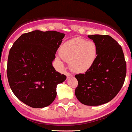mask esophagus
<instances>
[{"label": "esophagus", "instance_id": "obj_1", "mask_svg": "<svg viewBox=\"0 0 132 132\" xmlns=\"http://www.w3.org/2000/svg\"><path fill=\"white\" fill-rule=\"evenodd\" d=\"M65 75L67 76V78H71V77H72V75L70 74V73H69V72H65Z\"/></svg>", "mask_w": 132, "mask_h": 132}]
</instances>
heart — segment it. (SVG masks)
<instances>
[{"label": "heart", "mask_w": 132, "mask_h": 132, "mask_svg": "<svg viewBox=\"0 0 132 132\" xmlns=\"http://www.w3.org/2000/svg\"><path fill=\"white\" fill-rule=\"evenodd\" d=\"M59 60L69 63L73 72L82 73L90 69L97 55L96 44L92 41L75 38L65 42L61 50Z\"/></svg>", "instance_id": "1"}]
</instances>
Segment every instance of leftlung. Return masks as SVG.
I'll return each mask as SVG.
<instances>
[{"mask_svg":"<svg viewBox=\"0 0 132 132\" xmlns=\"http://www.w3.org/2000/svg\"><path fill=\"white\" fill-rule=\"evenodd\" d=\"M97 48L95 63L84 74L76 75L75 95L81 103L97 106L117 95L124 82L126 63L122 47L109 35H88Z\"/></svg>","mask_w":132,"mask_h":132,"instance_id":"8db88e82","label":"left lung"}]
</instances>
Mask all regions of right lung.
Returning a JSON list of instances; mask_svg holds the SVG:
<instances>
[{"instance_id":"right-lung-1","label":"right lung","mask_w":132,"mask_h":132,"mask_svg":"<svg viewBox=\"0 0 132 132\" xmlns=\"http://www.w3.org/2000/svg\"><path fill=\"white\" fill-rule=\"evenodd\" d=\"M64 37L57 31L36 30L21 35L10 50L8 82L14 95L27 105H50L56 97L57 85L66 79L52 65Z\"/></svg>"}]
</instances>
